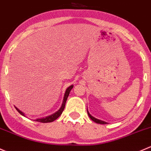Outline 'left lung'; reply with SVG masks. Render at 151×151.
<instances>
[{
  "label": "left lung",
  "instance_id": "left-lung-1",
  "mask_svg": "<svg viewBox=\"0 0 151 151\" xmlns=\"http://www.w3.org/2000/svg\"><path fill=\"white\" fill-rule=\"evenodd\" d=\"M87 113H88V116H89L90 119H91V120L93 121V122L97 123V124H108V122H104V121L99 120V119H96V118H94V116H91V115L89 113V112L88 111V108H87Z\"/></svg>",
  "mask_w": 151,
  "mask_h": 151
}]
</instances>
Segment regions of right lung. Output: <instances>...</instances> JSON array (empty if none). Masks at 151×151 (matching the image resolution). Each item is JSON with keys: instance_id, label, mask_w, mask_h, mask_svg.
Here are the masks:
<instances>
[{"instance_id": "add662e5", "label": "right lung", "mask_w": 151, "mask_h": 151, "mask_svg": "<svg viewBox=\"0 0 151 151\" xmlns=\"http://www.w3.org/2000/svg\"><path fill=\"white\" fill-rule=\"evenodd\" d=\"M73 85H70L69 87H68V88L66 89V91H65V95H64V98H63V104H62L61 107H60V108L57 110L56 113H53V114L50 115V116H46V117L45 118H41V119H34L33 121H35V122H41V123H49V122H54V120H56V119H57V118L60 117V116H61V114L63 113V110L65 109V103H66V101H67V99H68V96H69V94L70 92L71 89L73 88ZM15 108H16V110H17L19 113H20V114L22 115V116H24V117H26L25 114H24V113H23L22 111H21L20 110H19L17 107H15Z\"/></svg>"}]
</instances>
